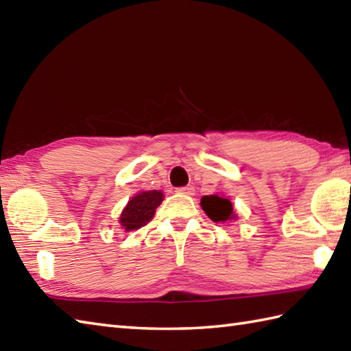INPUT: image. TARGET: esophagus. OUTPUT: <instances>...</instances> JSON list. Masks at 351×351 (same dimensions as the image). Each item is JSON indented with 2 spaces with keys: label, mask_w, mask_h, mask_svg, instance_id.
I'll list each match as a JSON object with an SVG mask.
<instances>
[{
  "label": "esophagus",
  "mask_w": 351,
  "mask_h": 351,
  "mask_svg": "<svg viewBox=\"0 0 351 351\" xmlns=\"http://www.w3.org/2000/svg\"><path fill=\"white\" fill-rule=\"evenodd\" d=\"M178 193H181V195H187V196H193L195 195V189L190 187V185H187V187H181L176 190Z\"/></svg>",
  "instance_id": "esophagus-1"
}]
</instances>
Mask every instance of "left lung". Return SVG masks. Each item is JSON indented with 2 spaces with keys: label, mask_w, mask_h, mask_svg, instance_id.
I'll use <instances>...</instances> for the list:
<instances>
[{
  "label": "left lung",
  "mask_w": 351,
  "mask_h": 351,
  "mask_svg": "<svg viewBox=\"0 0 351 351\" xmlns=\"http://www.w3.org/2000/svg\"><path fill=\"white\" fill-rule=\"evenodd\" d=\"M200 205H202V210L206 213L208 217L215 223H226L235 219L232 204H230V200L225 196H204L200 199Z\"/></svg>",
  "instance_id": "1"
}]
</instances>
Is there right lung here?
Wrapping results in <instances>:
<instances>
[{
  "label": "right lung",
  "mask_w": 351,
  "mask_h": 351,
  "mask_svg": "<svg viewBox=\"0 0 351 351\" xmlns=\"http://www.w3.org/2000/svg\"><path fill=\"white\" fill-rule=\"evenodd\" d=\"M162 199V193L158 190L137 193L136 196L131 197V200H128V204L123 208L119 223H121V226L126 232L140 229L147 221L152 220L155 210L161 205Z\"/></svg>",
  "instance_id": "add662e5"
}]
</instances>
